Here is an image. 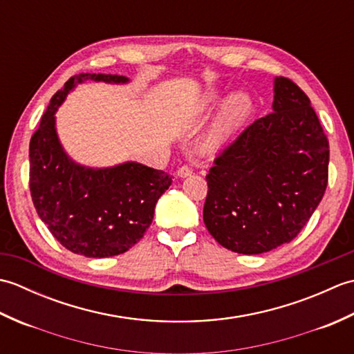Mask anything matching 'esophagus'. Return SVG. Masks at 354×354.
<instances>
[{
    "label": "esophagus",
    "instance_id": "1",
    "mask_svg": "<svg viewBox=\"0 0 354 354\" xmlns=\"http://www.w3.org/2000/svg\"><path fill=\"white\" fill-rule=\"evenodd\" d=\"M192 167L190 165H183V167H179L178 169V176L179 178H187V176H190L192 175Z\"/></svg>",
    "mask_w": 354,
    "mask_h": 354
}]
</instances>
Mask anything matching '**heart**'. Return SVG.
Returning a JSON list of instances; mask_svg holds the SVG:
<instances>
[{
	"mask_svg": "<svg viewBox=\"0 0 354 354\" xmlns=\"http://www.w3.org/2000/svg\"><path fill=\"white\" fill-rule=\"evenodd\" d=\"M225 99V93L221 88H209L201 97L198 108L201 111H209L217 106ZM254 112V99L250 93L240 91L232 94L225 100L219 114L216 115L213 124L201 141V152L204 155H213L227 145L228 140L242 127Z\"/></svg>",
	"mask_w": 354,
	"mask_h": 354,
	"instance_id": "1",
	"label": "heart"
}]
</instances>
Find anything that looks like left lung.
<instances>
[{
  "label": "left lung",
  "mask_w": 354,
  "mask_h": 354,
  "mask_svg": "<svg viewBox=\"0 0 354 354\" xmlns=\"http://www.w3.org/2000/svg\"><path fill=\"white\" fill-rule=\"evenodd\" d=\"M272 109L248 126L207 175L205 227L239 254L289 243L327 189L328 140L309 97L290 79L275 77Z\"/></svg>",
  "instance_id": "obj_1"
}]
</instances>
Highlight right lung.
I'll use <instances>...</instances> for the list:
<instances>
[{
	"instance_id": "right-lung-1",
	"label": "right lung",
	"mask_w": 354,
	"mask_h": 354,
	"mask_svg": "<svg viewBox=\"0 0 354 354\" xmlns=\"http://www.w3.org/2000/svg\"><path fill=\"white\" fill-rule=\"evenodd\" d=\"M85 80L129 82L117 74L82 73L53 95L30 140V193L37 216L59 243L74 254L103 259L126 252L145 236L171 178L133 161L85 167L65 153L55 114L66 94Z\"/></svg>"
}]
</instances>
